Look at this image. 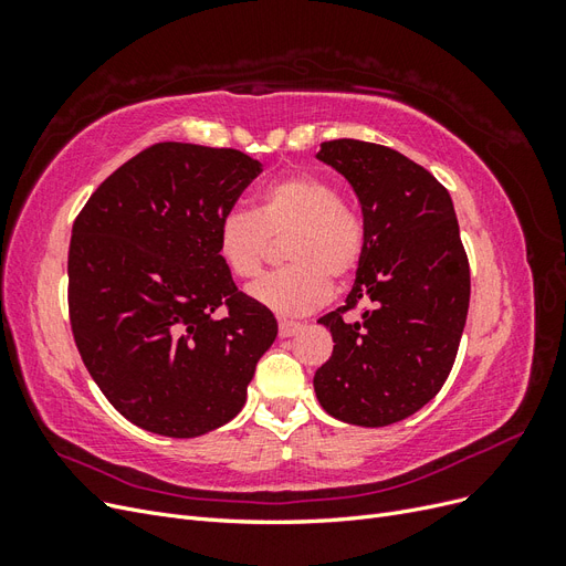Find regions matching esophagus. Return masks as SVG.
Here are the masks:
<instances>
[{"label": "esophagus", "mask_w": 566, "mask_h": 566, "mask_svg": "<svg viewBox=\"0 0 566 566\" xmlns=\"http://www.w3.org/2000/svg\"><path fill=\"white\" fill-rule=\"evenodd\" d=\"M304 328L302 323H297V321H279V333H281V337H293V335H297L300 331Z\"/></svg>", "instance_id": "esophagus-1"}]
</instances>
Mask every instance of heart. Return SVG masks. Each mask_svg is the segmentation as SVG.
Returning <instances> with one entry per match:
<instances>
[{
  "instance_id": "1",
  "label": "heart",
  "mask_w": 566,
  "mask_h": 566,
  "mask_svg": "<svg viewBox=\"0 0 566 566\" xmlns=\"http://www.w3.org/2000/svg\"><path fill=\"white\" fill-rule=\"evenodd\" d=\"M287 264L248 287V295L266 310L300 316L316 310L333 293V279L352 276L366 252L361 214L339 202L335 186L312 175H295L269 184L254 212L229 210L217 224V254L238 279L262 269L271 235H285Z\"/></svg>"
}]
</instances>
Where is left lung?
I'll return each instance as SVG.
<instances>
[{
	"label": "left lung",
	"instance_id": "1",
	"mask_svg": "<svg viewBox=\"0 0 566 566\" xmlns=\"http://www.w3.org/2000/svg\"><path fill=\"white\" fill-rule=\"evenodd\" d=\"M316 158L354 188L366 252L345 306L318 318L335 347L314 389L328 416L385 427L413 416L449 378L470 306L468 254L449 191L399 150L335 139ZM356 303L363 316L342 319Z\"/></svg>",
	"mask_w": 566,
	"mask_h": 566
}]
</instances>
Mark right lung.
<instances>
[{
  "mask_svg": "<svg viewBox=\"0 0 566 566\" xmlns=\"http://www.w3.org/2000/svg\"><path fill=\"white\" fill-rule=\"evenodd\" d=\"M262 163L233 148L156 144L101 184L75 219L67 304L75 345L129 422L191 439L233 420L279 323L238 293L217 224ZM221 303L227 315H214Z\"/></svg>",
  "mask_w": 566,
  "mask_h": 566,
  "instance_id": "add662e5",
  "label": "right lung"
}]
</instances>
